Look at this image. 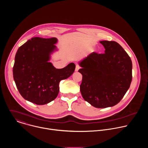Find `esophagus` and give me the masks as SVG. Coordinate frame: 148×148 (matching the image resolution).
Returning a JSON list of instances; mask_svg holds the SVG:
<instances>
[{
  "label": "esophagus",
  "instance_id": "1",
  "mask_svg": "<svg viewBox=\"0 0 148 148\" xmlns=\"http://www.w3.org/2000/svg\"><path fill=\"white\" fill-rule=\"evenodd\" d=\"M79 66L78 65H76V67H75V71H78L79 69Z\"/></svg>",
  "mask_w": 148,
  "mask_h": 148
}]
</instances>
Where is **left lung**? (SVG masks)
I'll list each match as a JSON object with an SVG mask.
<instances>
[{"label": "left lung", "mask_w": 148, "mask_h": 148, "mask_svg": "<svg viewBox=\"0 0 148 148\" xmlns=\"http://www.w3.org/2000/svg\"><path fill=\"white\" fill-rule=\"evenodd\" d=\"M103 54L92 53L79 62L82 75L80 91L84 100L98 108L116 105L128 90L132 81L131 58L118 43L99 41Z\"/></svg>", "instance_id": "1"}]
</instances>
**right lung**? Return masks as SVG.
I'll return each mask as SVG.
<instances>
[{"label": "right lung", "mask_w": 148, "mask_h": 148, "mask_svg": "<svg viewBox=\"0 0 148 148\" xmlns=\"http://www.w3.org/2000/svg\"><path fill=\"white\" fill-rule=\"evenodd\" d=\"M56 37H33L20 46L15 56L13 78L18 92L26 100L45 105L56 98L59 83L70 77L75 65L71 62L57 69L49 61L58 49Z\"/></svg>", "instance_id": "add662e5"}]
</instances>
